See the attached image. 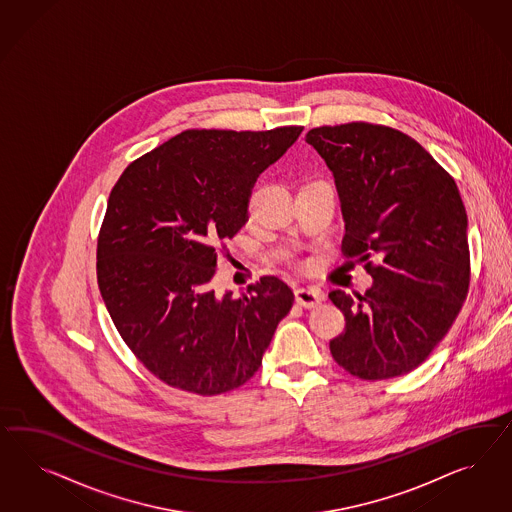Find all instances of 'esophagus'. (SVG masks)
<instances>
[{
    "label": "esophagus",
    "instance_id": "1",
    "mask_svg": "<svg viewBox=\"0 0 512 512\" xmlns=\"http://www.w3.org/2000/svg\"><path fill=\"white\" fill-rule=\"evenodd\" d=\"M325 295L317 289V287H300L295 291L296 304L304 306V308H315L323 302Z\"/></svg>",
    "mask_w": 512,
    "mask_h": 512
}]
</instances>
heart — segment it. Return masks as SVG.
I'll use <instances>...</instances> for the list:
<instances>
[{"label": "heart", "instance_id": "1", "mask_svg": "<svg viewBox=\"0 0 512 512\" xmlns=\"http://www.w3.org/2000/svg\"><path fill=\"white\" fill-rule=\"evenodd\" d=\"M315 182H319V180H313V182H310V184H315Z\"/></svg>", "mask_w": 512, "mask_h": 512}]
</instances>
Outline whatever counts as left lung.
Returning <instances> with one entry per match:
<instances>
[{
  "label": "left lung",
  "mask_w": 512,
  "mask_h": 512,
  "mask_svg": "<svg viewBox=\"0 0 512 512\" xmlns=\"http://www.w3.org/2000/svg\"><path fill=\"white\" fill-rule=\"evenodd\" d=\"M306 142L334 174L341 253L360 257L373 278L357 300L340 289L328 295L345 315L332 358L364 381L409 373L447 336L469 291L458 186L417 140L387 125H323Z\"/></svg>",
  "instance_id": "8db88e82"
}]
</instances>
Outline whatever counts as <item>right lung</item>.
Instances as JSON below:
<instances>
[{
  "label": "right lung",
  "mask_w": 512,
  "mask_h": 512,
  "mask_svg": "<svg viewBox=\"0 0 512 512\" xmlns=\"http://www.w3.org/2000/svg\"><path fill=\"white\" fill-rule=\"evenodd\" d=\"M302 129H187L112 187L97 236L99 291L125 345L169 387L199 396L242 387L293 308L276 276L240 296H217L212 278L217 249L248 219L257 176Z\"/></svg>",
  "instance_id": "obj_1"
}]
</instances>
